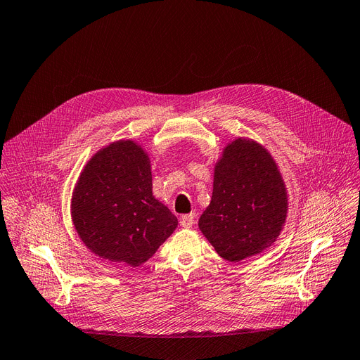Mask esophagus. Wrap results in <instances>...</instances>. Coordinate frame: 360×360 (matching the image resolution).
Here are the masks:
<instances>
[{
  "label": "esophagus",
  "mask_w": 360,
  "mask_h": 360,
  "mask_svg": "<svg viewBox=\"0 0 360 360\" xmlns=\"http://www.w3.org/2000/svg\"><path fill=\"white\" fill-rule=\"evenodd\" d=\"M180 224H181V227H186V229L192 227L195 224V214H184V215H181Z\"/></svg>",
  "instance_id": "34e87169"
}]
</instances>
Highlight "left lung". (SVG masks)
<instances>
[{"label":"left lung","instance_id":"8db88e82","mask_svg":"<svg viewBox=\"0 0 360 360\" xmlns=\"http://www.w3.org/2000/svg\"><path fill=\"white\" fill-rule=\"evenodd\" d=\"M286 212L285 183L267 149L242 137L227 143L198 223L217 254L232 263L260 254L281 235Z\"/></svg>","mask_w":360,"mask_h":360}]
</instances>
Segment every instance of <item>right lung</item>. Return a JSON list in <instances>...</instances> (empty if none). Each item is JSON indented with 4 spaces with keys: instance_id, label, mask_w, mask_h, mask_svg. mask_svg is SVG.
I'll use <instances>...</instances> for the list:
<instances>
[{
    "instance_id": "right-lung-1",
    "label": "right lung",
    "mask_w": 360,
    "mask_h": 360,
    "mask_svg": "<svg viewBox=\"0 0 360 360\" xmlns=\"http://www.w3.org/2000/svg\"><path fill=\"white\" fill-rule=\"evenodd\" d=\"M70 214L93 254L131 267L146 263L179 224L153 196L149 155L133 140L93 155L72 193Z\"/></svg>"
}]
</instances>
